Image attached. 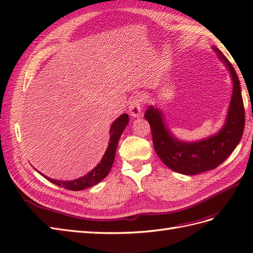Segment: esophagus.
Here are the masks:
<instances>
[{
    "label": "esophagus",
    "instance_id": "34e87169",
    "mask_svg": "<svg viewBox=\"0 0 253 253\" xmlns=\"http://www.w3.org/2000/svg\"><path fill=\"white\" fill-rule=\"evenodd\" d=\"M128 112L132 117H139L142 112V101L140 98H134L133 100L129 102L128 105Z\"/></svg>",
    "mask_w": 253,
    "mask_h": 253
}]
</instances>
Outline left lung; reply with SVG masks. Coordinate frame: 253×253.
Masks as SVG:
<instances>
[{"mask_svg": "<svg viewBox=\"0 0 253 253\" xmlns=\"http://www.w3.org/2000/svg\"><path fill=\"white\" fill-rule=\"evenodd\" d=\"M232 80V94L224 126L206 138L186 141L176 137L166 122L163 111L150 105L144 117L152 129L153 143L158 157L174 172L195 175L215 169L240 143L245 126V111L239 77L232 64L217 47L212 46Z\"/></svg>", "mask_w": 253, "mask_h": 253, "instance_id": "obj_1", "label": "left lung"}]
</instances>
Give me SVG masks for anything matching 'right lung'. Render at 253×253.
Here are the masks:
<instances>
[{"mask_svg": "<svg viewBox=\"0 0 253 253\" xmlns=\"http://www.w3.org/2000/svg\"><path fill=\"white\" fill-rule=\"evenodd\" d=\"M128 124V116L126 114H122L116 120H115L111 127H110V141L108 149H106L103 157L101 158L100 163H99L94 169H91L88 173H86L84 176L77 179L73 180H59V179H52L48 176L42 174L39 172L45 178L49 180L50 182L55 183V185L62 187L67 190L72 191H81L89 187H93L97 183L103 180L108 174L110 173L112 166L115 159V155H116L117 144L119 141V138L121 137V134L124 133L126 126Z\"/></svg>", "mask_w": 253, "mask_h": 253, "instance_id": "add662e5", "label": "right lung"}]
</instances>
